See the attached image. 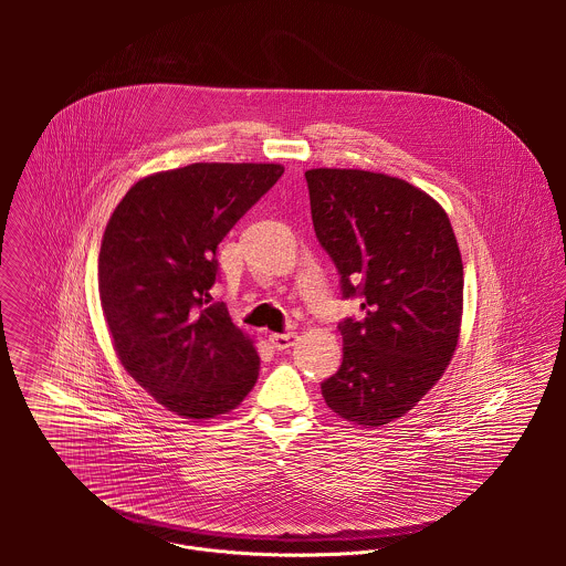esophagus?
Segmentation results:
<instances>
[{
	"label": "esophagus",
	"mask_w": 566,
	"mask_h": 566,
	"mask_svg": "<svg viewBox=\"0 0 566 566\" xmlns=\"http://www.w3.org/2000/svg\"><path fill=\"white\" fill-rule=\"evenodd\" d=\"M296 333H272L270 335V344L276 348V350H287L296 344Z\"/></svg>",
	"instance_id": "esophagus-1"
}]
</instances>
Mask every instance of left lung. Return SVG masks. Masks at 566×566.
Segmentation results:
<instances>
[{"label":"left lung","instance_id":"8db88e82","mask_svg":"<svg viewBox=\"0 0 566 566\" xmlns=\"http://www.w3.org/2000/svg\"><path fill=\"white\" fill-rule=\"evenodd\" d=\"M316 238L361 318L337 324L339 370L321 384L350 424L401 418L447 370L462 324L464 265L447 211L403 178L366 169L305 171Z\"/></svg>","mask_w":566,"mask_h":566}]
</instances>
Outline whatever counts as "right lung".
I'll list each match as a JSON object with an SVG mask.
<instances>
[{
	"label": "right lung",
	"instance_id": "right-lung-1",
	"mask_svg": "<svg viewBox=\"0 0 566 566\" xmlns=\"http://www.w3.org/2000/svg\"><path fill=\"white\" fill-rule=\"evenodd\" d=\"M279 163H191L137 180L99 248L97 290L126 373L187 420L242 403L259 375L254 342L211 303L218 243L281 178Z\"/></svg>",
	"mask_w": 566,
	"mask_h": 566
}]
</instances>
